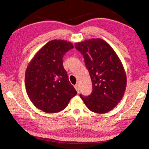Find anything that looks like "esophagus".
<instances>
[{
    "label": "esophagus",
    "mask_w": 149,
    "mask_h": 149,
    "mask_svg": "<svg viewBox=\"0 0 149 149\" xmlns=\"http://www.w3.org/2000/svg\"><path fill=\"white\" fill-rule=\"evenodd\" d=\"M74 88L76 89V91H77V93H79V85L78 84H76L74 86Z\"/></svg>",
    "instance_id": "esophagus-1"
}]
</instances>
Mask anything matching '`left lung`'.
Wrapping results in <instances>:
<instances>
[{
    "label": "left lung",
    "instance_id": "1",
    "mask_svg": "<svg viewBox=\"0 0 149 149\" xmlns=\"http://www.w3.org/2000/svg\"><path fill=\"white\" fill-rule=\"evenodd\" d=\"M83 55L93 84L88 96L80 95L91 111L104 113L112 110L121 100L126 86V75L116 52L106 41L92 39L75 44Z\"/></svg>",
    "mask_w": 149,
    "mask_h": 149
}]
</instances>
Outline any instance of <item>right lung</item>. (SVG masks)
Returning <instances> with one entry per match:
<instances>
[{"mask_svg":"<svg viewBox=\"0 0 149 149\" xmlns=\"http://www.w3.org/2000/svg\"><path fill=\"white\" fill-rule=\"evenodd\" d=\"M73 48L66 40H51L28 65L25 77L26 93L33 104L44 112L61 111L77 94L63 65V56Z\"/></svg>","mask_w":149,"mask_h":149,"instance_id":"add662e5","label":"right lung"}]
</instances>
